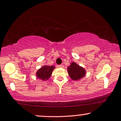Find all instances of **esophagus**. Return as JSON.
Wrapping results in <instances>:
<instances>
[{"instance_id":"esophagus-1","label":"esophagus","mask_w":121,"mask_h":121,"mask_svg":"<svg viewBox=\"0 0 121 121\" xmlns=\"http://www.w3.org/2000/svg\"><path fill=\"white\" fill-rule=\"evenodd\" d=\"M58 67L59 68H63L64 67V65H63V64H60V65H59Z\"/></svg>"}]
</instances>
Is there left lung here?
I'll return each mask as SVG.
<instances>
[{"label": "left lung", "mask_w": 121, "mask_h": 121, "mask_svg": "<svg viewBox=\"0 0 121 121\" xmlns=\"http://www.w3.org/2000/svg\"><path fill=\"white\" fill-rule=\"evenodd\" d=\"M68 73L72 80H78L85 75L86 70L76 63L72 62L68 67Z\"/></svg>", "instance_id": "8db88e82"}]
</instances>
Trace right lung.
I'll use <instances>...</instances> for the list:
<instances>
[{
	"label": "right lung",
	"mask_w": 121,
	"mask_h": 121,
	"mask_svg": "<svg viewBox=\"0 0 121 121\" xmlns=\"http://www.w3.org/2000/svg\"><path fill=\"white\" fill-rule=\"evenodd\" d=\"M55 68L54 66L44 65L41 67L36 72V76L37 78L41 79L42 80H47L51 77L53 70Z\"/></svg>",
	"instance_id": "right-lung-1"
}]
</instances>
